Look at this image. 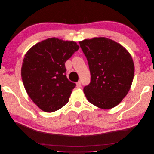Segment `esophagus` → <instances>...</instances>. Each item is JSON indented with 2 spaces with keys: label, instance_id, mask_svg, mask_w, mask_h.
Masks as SVG:
<instances>
[{
  "label": "esophagus",
  "instance_id": "obj_1",
  "mask_svg": "<svg viewBox=\"0 0 154 154\" xmlns=\"http://www.w3.org/2000/svg\"><path fill=\"white\" fill-rule=\"evenodd\" d=\"M76 87L78 88H80L81 87V82L80 81H79L77 83H76Z\"/></svg>",
  "mask_w": 154,
  "mask_h": 154
}]
</instances>
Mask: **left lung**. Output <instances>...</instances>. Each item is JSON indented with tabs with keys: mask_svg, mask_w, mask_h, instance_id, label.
I'll return each mask as SVG.
<instances>
[{
	"mask_svg": "<svg viewBox=\"0 0 154 154\" xmlns=\"http://www.w3.org/2000/svg\"><path fill=\"white\" fill-rule=\"evenodd\" d=\"M91 73L84 94L92 104L102 109L117 106L128 94L134 75V65L128 50L106 37L79 42Z\"/></svg>",
	"mask_w": 154,
	"mask_h": 154,
	"instance_id": "8db88e82",
	"label": "left lung"
}]
</instances>
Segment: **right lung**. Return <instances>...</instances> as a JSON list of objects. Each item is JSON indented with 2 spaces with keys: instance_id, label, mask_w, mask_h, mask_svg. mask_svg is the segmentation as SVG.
<instances>
[{
  "instance_id": "right-lung-1",
  "label": "right lung",
  "mask_w": 154,
  "mask_h": 154,
  "mask_svg": "<svg viewBox=\"0 0 154 154\" xmlns=\"http://www.w3.org/2000/svg\"><path fill=\"white\" fill-rule=\"evenodd\" d=\"M79 49L76 43L55 37L37 43L25 54L21 75L30 98L43 111L67 104L75 87L66 76L65 63Z\"/></svg>"
}]
</instances>
